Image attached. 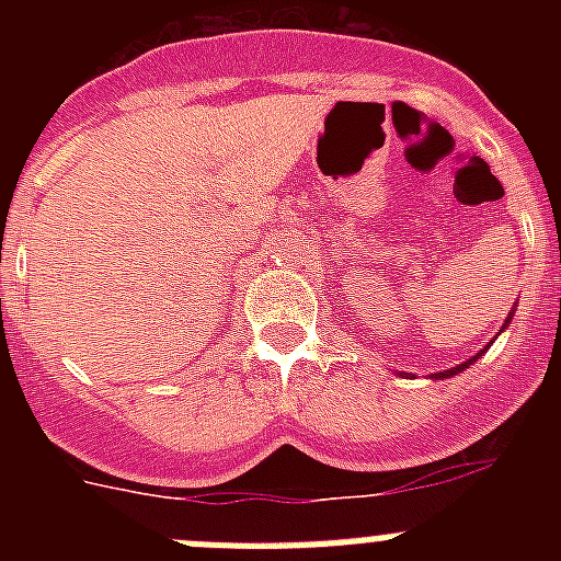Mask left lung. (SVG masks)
<instances>
[{
	"mask_svg": "<svg viewBox=\"0 0 561 561\" xmlns=\"http://www.w3.org/2000/svg\"><path fill=\"white\" fill-rule=\"evenodd\" d=\"M485 351V348H483ZM480 356V354H478ZM478 356H474V359H478ZM474 359H469V362H466V365H472V362ZM466 365H458V368H453V370H444V374H435V379H449V376H455V374H460V370H463L466 368Z\"/></svg>",
	"mask_w": 561,
	"mask_h": 561,
	"instance_id": "8db88e82",
	"label": "left lung"
}]
</instances>
